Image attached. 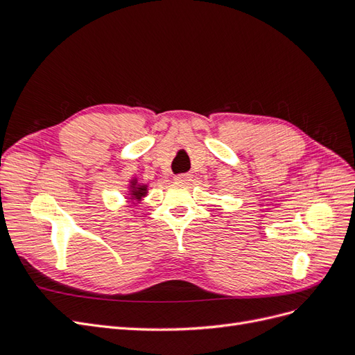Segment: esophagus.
I'll return each mask as SVG.
<instances>
[{"mask_svg":"<svg viewBox=\"0 0 355 355\" xmlns=\"http://www.w3.org/2000/svg\"><path fill=\"white\" fill-rule=\"evenodd\" d=\"M191 175L189 173H182V175H176L175 176V180H178V182H188V180H191Z\"/></svg>","mask_w":355,"mask_h":355,"instance_id":"34e87169","label":"esophagus"}]
</instances>
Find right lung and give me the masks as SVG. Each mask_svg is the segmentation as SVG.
Here are the masks:
<instances>
[{
	"mask_svg": "<svg viewBox=\"0 0 355 355\" xmlns=\"http://www.w3.org/2000/svg\"><path fill=\"white\" fill-rule=\"evenodd\" d=\"M148 194V185L139 184V180L135 178L130 180V185H128V201H133V204L141 202L144 197Z\"/></svg>",
	"mask_w": 355,
	"mask_h": 355,
	"instance_id": "right-lung-1",
	"label": "right lung"
}]
</instances>
